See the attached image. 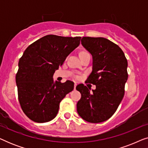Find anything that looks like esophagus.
<instances>
[{
    "instance_id": "esophagus-1",
    "label": "esophagus",
    "mask_w": 148,
    "mask_h": 148,
    "mask_svg": "<svg viewBox=\"0 0 148 148\" xmlns=\"http://www.w3.org/2000/svg\"><path fill=\"white\" fill-rule=\"evenodd\" d=\"M76 87H77V84H75V86H74V90H75L76 89Z\"/></svg>"
}]
</instances>
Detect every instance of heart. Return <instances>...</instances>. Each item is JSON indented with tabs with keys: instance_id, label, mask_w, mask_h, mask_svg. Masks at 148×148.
Listing matches in <instances>:
<instances>
[{
	"instance_id": "b5f03b06",
	"label": "heart",
	"mask_w": 148,
	"mask_h": 148,
	"mask_svg": "<svg viewBox=\"0 0 148 148\" xmlns=\"http://www.w3.org/2000/svg\"><path fill=\"white\" fill-rule=\"evenodd\" d=\"M87 53H88V52H81V54H80V56H81V55H83V54H87Z\"/></svg>"
}]
</instances>
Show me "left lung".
<instances>
[{
  "label": "left lung",
  "instance_id": "8db88e82",
  "mask_svg": "<svg viewBox=\"0 0 148 148\" xmlns=\"http://www.w3.org/2000/svg\"><path fill=\"white\" fill-rule=\"evenodd\" d=\"M82 44L93 58L92 71L86 82L96 88L90 92L82 84L76 87L82 94L77 110L84 120L101 123L114 114L124 97L127 60L121 48L106 38L83 37Z\"/></svg>",
  "mask_w": 148,
  "mask_h": 148
}]
</instances>
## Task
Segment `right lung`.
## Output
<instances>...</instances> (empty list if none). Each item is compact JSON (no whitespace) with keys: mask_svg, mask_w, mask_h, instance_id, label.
<instances>
[{"mask_svg":"<svg viewBox=\"0 0 148 148\" xmlns=\"http://www.w3.org/2000/svg\"><path fill=\"white\" fill-rule=\"evenodd\" d=\"M81 37L47 35L24 51L16 74L18 99L25 114L36 123H46L57 114L59 104L73 90L74 83H54L55 70L80 44Z\"/></svg>","mask_w":148,"mask_h":148,"instance_id":"1","label":"right lung"}]
</instances>
